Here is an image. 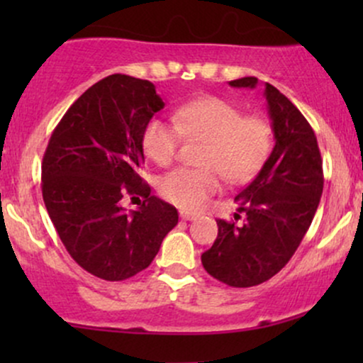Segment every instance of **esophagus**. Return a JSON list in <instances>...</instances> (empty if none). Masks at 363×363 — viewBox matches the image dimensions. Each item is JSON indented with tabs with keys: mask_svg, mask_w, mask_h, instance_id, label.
<instances>
[{
	"mask_svg": "<svg viewBox=\"0 0 363 363\" xmlns=\"http://www.w3.org/2000/svg\"><path fill=\"white\" fill-rule=\"evenodd\" d=\"M179 215H181V218L186 220V222H193V220H196L199 216L198 213H189V211H184V210H181V213Z\"/></svg>",
	"mask_w": 363,
	"mask_h": 363,
	"instance_id": "esophagus-1",
	"label": "esophagus"
}]
</instances>
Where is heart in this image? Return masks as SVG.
<instances>
[{"label": "heart", "mask_w": 363, "mask_h": 363, "mask_svg": "<svg viewBox=\"0 0 363 363\" xmlns=\"http://www.w3.org/2000/svg\"><path fill=\"white\" fill-rule=\"evenodd\" d=\"M182 136L205 140L201 169H176L158 182L165 199L182 210H201L218 193L222 177L234 186L252 181L272 155L273 124L264 116L244 114L222 97L194 99L174 112V123L152 118L141 133L145 155L158 165L172 164Z\"/></svg>", "instance_id": "heart-1"}]
</instances>
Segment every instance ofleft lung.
Here are the masks:
<instances>
[{
    "label": "left lung",
    "mask_w": 363,
    "mask_h": 363,
    "mask_svg": "<svg viewBox=\"0 0 363 363\" xmlns=\"http://www.w3.org/2000/svg\"><path fill=\"white\" fill-rule=\"evenodd\" d=\"M228 83L256 89L257 78ZM264 97L274 131L272 155L256 179L235 196L244 222L216 220L218 235L201 254L203 268L235 289L269 280L290 261L309 230L324 186L323 158L311 124L269 83H264ZM239 213L235 220H240Z\"/></svg>",
    "instance_id": "8db88e82"
}]
</instances>
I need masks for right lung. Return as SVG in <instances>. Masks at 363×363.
Segmentation results:
<instances>
[{
	"mask_svg": "<svg viewBox=\"0 0 363 363\" xmlns=\"http://www.w3.org/2000/svg\"><path fill=\"white\" fill-rule=\"evenodd\" d=\"M164 101L148 80L111 74L83 91L52 131L43 158V198L66 251L107 281L152 264L177 210L140 177L141 133ZM144 198L123 211L122 196Z\"/></svg>",
	"mask_w": 363,
	"mask_h": 363,
	"instance_id": "obj_1",
	"label": "right lung"
}]
</instances>
